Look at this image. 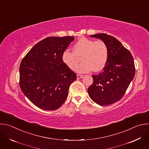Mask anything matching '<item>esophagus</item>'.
<instances>
[{
    "mask_svg": "<svg viewBox=\"0 0 149 149\" xmlns=\"http://www.w3.org/2000/svg\"><path fill=\"white\" fill-rule=\"evenodd\" d=\"M83 77H84V75H79V74H77V77L78 79L82 78Z\"/></svg>",
    "mask_w": 149,
    "mask_h": 149,
    "instance_id": "esophagus-1",
    "label": "esophagus"
}]
</instances>
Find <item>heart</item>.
<instances>
[{"label": "heart", "mask_w": 149, "mask_h": 149, "mask_svg": "<svg viewBox=\"0 0 149 149\" xmlns=\"http://www.w3.org/2000/svg\"><path fill=\"white\" fill-rule=\"evenodd\" d=\"M109 49L102 40H94L81 38L73 47V52L66 49L62 54L63 62L71 70H74L82 60L83 62L76 68L79 73H87L93 70H102L107 62Z\"/></svg>", "instance_id": "1"}]
</instances>
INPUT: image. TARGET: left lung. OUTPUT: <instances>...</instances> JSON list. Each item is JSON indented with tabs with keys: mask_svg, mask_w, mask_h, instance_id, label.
Returning <instances> with one entry per match:
<instances>
[{
	"mask_svg": "<svg viewBox=\"0 0 149 149\" xmlns=\"http://www.w3.org/2000/svg\"><path fill=\"white\" fill-rule=\"evenodd\" d=\"M104 41L109 49L105 66L98 75H93V83L88 88L91 100L100 105H109L124 96L135 75L131 52L114 37L105 33L90 35Z\"/></svg>",
	"mask_w": 149,
	"mask_h": 149,
	"instance_id": "obj_1",
	"label": "left lung"
}]
</instances>
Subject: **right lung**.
<instances>
[{
    "label": "right lung",
    "mask_w": 149,
    "mask_h": 149,
    "mask_svg": "<svg viewBox=\"0 0 149 149\" xmlns=\"http://www.w3.org/2000/svg\"><path fill=\"white\" fill-rule=\"evenodd\" d=\"M73 36L48 37L35 45L21 61L19 86L36 107L55 110L65 102L77 75L62 60Z\"/></svg>",
    "instance_id": "1"
}]
</instances>
